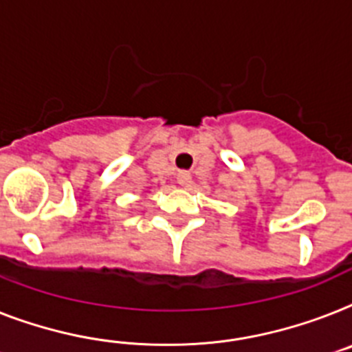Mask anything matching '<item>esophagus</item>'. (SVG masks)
Listing matches in <instances>:
<instances>
[{"instance_id": "34e87169", "label": "esophagus", "mask_w": 352, "mask_h": 352, "mask_svg": "<svg viewBox=\"0 0 352 352\" xmlns=\"http://www.w3.org/2000/svg\"><path fill=\"white\" fill-rule=\"evenodd\" d=\"M178 183L182 185V187H188V185L192 183V176H190V173H187V170L178 173Z\"/></svg>"}]
</instances>
